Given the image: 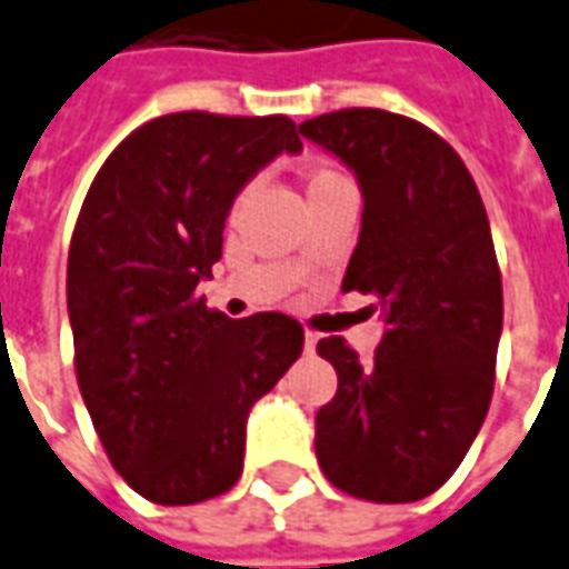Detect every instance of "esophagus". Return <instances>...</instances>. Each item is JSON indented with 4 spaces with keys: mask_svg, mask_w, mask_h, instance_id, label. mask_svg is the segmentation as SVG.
I'll list each match as a JSON object with an SVG mask.
<instances>
[{
    "mask_svg": "<svg viewBox=\"0 0 569 569\" xmlns=\"http://www.w3.org/2000/svg\"><path fill=\"white\" fill-rule=\"evenodd\" d=\"M313 349H317V335H310V331H307V335H305V352H313Z\"/></svg>",
    "mask_w": 569,
    "mask_h": 569,
    "instance_id": "34e87169",
    "label": "esophagus"
}]
</instances>
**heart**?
Returning a JSON list of instances; mask_svg holds the SVG:
<instances>
[{"label": "heart", "mask_w": 569, "mask_h": 569, "mask_svg": "<svg viewBox=\"0 0 569 569\" xmlns=\"http://www.w3.org/2000/svg\"><path fill=\"white\" fill-rule=\"evenodd\" d=\"M349 178L335 166H313L307 171L305 178V192H307V201L310 199H319V196H328V192H338V189H349ZM243 201V196L238 199V204Z\"/></svg>", "instance_id": "b5f03b06"}]
</instances>
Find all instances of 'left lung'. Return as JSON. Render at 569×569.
<instances>
[{"label": "left lung", "instance_id": "obj_1", "mask_svg": "<svg viewBox=\"0 0 569 569\" xmlns=\"http://www.w3.org/2000/svg\"><path fill=\"white\" fill-rule=\"evenodd\" d=\"M298 132L359 178L343 289L373 296L386 317L370 365L343 338L317 343L338 370L317 413L319 467L352 498L422 500L465 461L495 391L503 286L486 204L461 156L403 113L343 108Z\"/></svg>", "mask_w": 569, "mask_h": 569}]
</instances>
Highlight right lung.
<instances>
[{"instance_id":"right-lung-1","label":"right lung","mask_w":569,"mask_h":569,"mask_svg":"<svg viewBox=\"0 0 569 569\" xmlns=\"http://www.w3.org/2000/svg\"><path fill=\"white\" fill-rule=\"evenodd\" d=\"M283 150H301L283 113L156 117L104 159L71 231L83 403L113 470L162 507L238 482L247 413L305 349L298 319H229L196 292L222 259L234 196Z\"/></svg>"}]
</instances>
